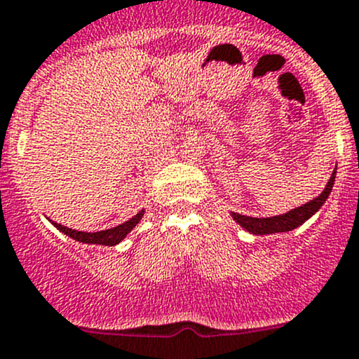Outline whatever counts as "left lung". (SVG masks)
<instances>
[{"mask_svg": "<svg viewBox=\"0 0 359 359\" xmlns=\"http://www.w3.org/2000/svg\"><path fill=\"white\" fill-rule=\"evenodd\" d=\"M337 176V165L333 169L332 176H330L328 183H326L325 190L314 197L312 201L305 202V204L299 205V208L292 209V211L285 212V215L278 216H267V218H253V216L239 215V212H230L236 223H239L244 230H248L250 233L255 236H269V233H281V232H292V230L299 229L300 225H304L311 216H314L316 212L321 209V205L325 204L328 195L332 194L333 183H335Z\"/></svg>", "mask_w": 359, "mask_h": 359, "instance_id": "8db88e82", "label": "left lung"}]
</instances>
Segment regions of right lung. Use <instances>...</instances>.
<instances>
[{
  "label": "right lung",
  "instance_id": "1",
  "mask_svg": "<svg viewBox=\"0 0 359 359\" xmlns=\"http://www.w3.org/2000/svg\"><path fill=\"white\" fill-rule=\"evenodd\" d=\"M144 215V209H141L136 216H133L130 219H127L126 223H120V225L113 226V229H106V230H99V232H81V230H73L67 229V226L60 225V223L52 222V225L59 230V232L66 233L67 237L71 239L78 241V243L83 244H101V246H116V244L122 243L123 239L127 237V233L141 222Z\"/></svg>",
  "mask_w": 359,
  "mask_h": 359
}]
</instances>
